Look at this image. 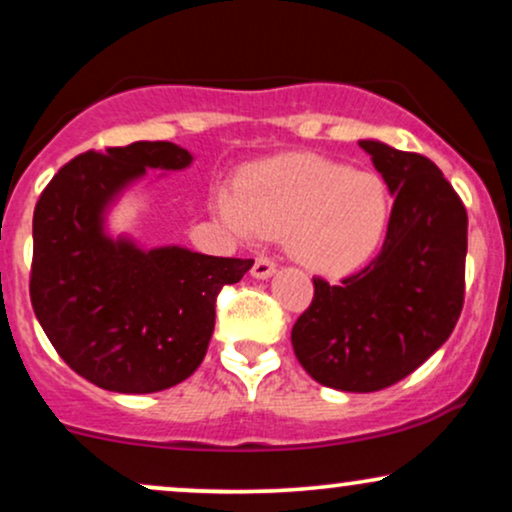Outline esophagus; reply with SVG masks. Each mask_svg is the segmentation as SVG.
<instances>
[{
  "mask_svg": "<svg viewBox=\"0 0 512 512\" xmlns=\"http://www.w3.org/2000/svg\"><path fill=\"white\" fill-rule=\"evenodd\" d=\"M274 272H276V262L267 255L257 257L255 264H252V269H250V274L255 276V279H269V276H272Z\"/></svg>",
  "mask_w": 512,
  "mask_h": 512,
  "instance_id": "1",
  "label": "esophagus"
}]
</instances>
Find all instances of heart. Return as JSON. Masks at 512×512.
<instances>
[{"mask_svg": "<svg viewBox=\"0 0 512 512\" xmlns=\"http://www.w3.org/2000/svg\"><path fill=\"white\" fill-rule=\"evenodd\" d=\"M214 212L238 236H286L295 260L343 276L379 250L391 205L374 174L317 155H286L250 169L243 190L217 188Z\"/></svg>", "mask_w": 512, "mask_h": 512, "instance_id": "1", "label": "heart"}]
</instances>
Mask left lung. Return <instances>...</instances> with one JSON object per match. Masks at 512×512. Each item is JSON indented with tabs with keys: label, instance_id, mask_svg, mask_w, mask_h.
Masks as SVG:
<instances>
[{
	"label": "left lung",
	"instance_id": "left-lung-1",
	"mask_svg": "<svg viewBox=\"0 0 512 512\" xmlns=\"http://www.w3.org/2000/svg\"><path fill=\"white\" fill-rule=\"evenodd\" d=\"M393 200L381 252L315 298L291 341L322 386L372 393L405 379L448 341L465 300L467 212L432 159L360 140Z\"/></svg>",
	"mask_w": 512,
	"mask_h": 512
}]
</instances>
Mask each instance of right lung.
<instances>
[{
	"instance_id": "1",
	"label": "right lung",
	"mask_w": 512,
	"mask_h": 512,
	"mask_svg": "<svg viewBox=\"0 0 512 512\" xmlns=\"http://www.w3.org/2000/svg\"><path fill=\"white\" fill-rule=\"evenodd\" d=\"M190 162L164 140L90 150L61 166L35 205L30 303L61 360L100 389L155 393L188 379L207 353L219 291L252 267L104 233V209L128 183Z\"/></svg>"
}]
</instances>
